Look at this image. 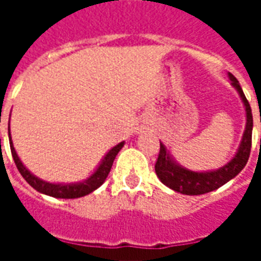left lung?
I'll use <instances>...</instances> for the list:
<instances>
[{
	"label": "left lung",
	"instance_id": "8db88e82",
	"mask_svg": "<svg viewBox=\"0 0 261 261\" xmlns=\"http://www.w3.org/2000/svg\"><path fill=\"white\" fill-rule=\"evenodd\" d=\"M228 76L232 82V86L239 93L243 106H245V112H246V127L243 131L239 148L236 151L235 156L230 159L228 164H225L218 169L207 170V172H194V170L187 169L180 164H177L175 158H172V155L166 149V147L161 142L158 161L155 164V172H156L159 180L175 192L186 194V196L205 194V193L213 192V190H217L218 187L224 186L226 181H229L230 179L239 175L242 169L246 166L247 159L250 155V148H252V109H250V105L247 102L245 93L242 91L239 81L236 80L230 72H228Z\"/></svg>",
	"mask_w": 261,
	"mask_h": 261
}]
</instances>
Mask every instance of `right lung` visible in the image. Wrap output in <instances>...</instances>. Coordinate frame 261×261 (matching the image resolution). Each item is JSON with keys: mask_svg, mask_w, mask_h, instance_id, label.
<instances>
[{"mask_svg": "<svg viewBox=\"0 0 261 261\" xmlns=\"http://www.w3.org/2000/svg\"><path fill=\"white\" fill-rule=\"evenodd\" d=\"M8 137H9V145H11V152H12V158L15 161V165L19 170V173L23 176L29 185H31L35 190L43 193L46 196L56 197V198H78V197L88 196L89 193L95 192L97 187H100L103 185V181L106 180L109 172L112 169V165L114 162L116 155L120 152V149L124 147V141L117 144L116 147H113L109 151L103 159L100 161V164L96 168V170L92 173L88 179L82 181H76V183H50V181L42 180L37 176L32 173L31 170L26 168L25 165L22 164V161L18 156V153L15 151L14 144H12V138H11V133H9L8 125Z\"/></svg>", "mask_w": 261, "mask_h": 261, "instance_id": "obj_1", "label": "right lung"}]
</instances>
